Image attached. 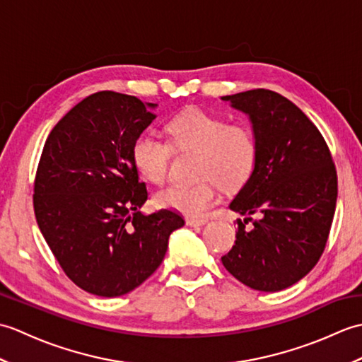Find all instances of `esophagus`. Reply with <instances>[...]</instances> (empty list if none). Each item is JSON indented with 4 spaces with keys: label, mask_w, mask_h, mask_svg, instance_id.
Masks as SVG:
<instances>
[{
    "label": "esophagus",
    "mask_w": 362,
    "mask_h": 362,
    "mask_svg": "<svg viewBox=\"0 0 362 362\" xmlns=\"http://www.w3.org/2000/svg\"><path fill=\"white\" fill-rule=\"evenodd\" d=\"M209 219L205 218H187V226L189 227H199V226H205Z\"/></svg>",
    "instance_id": "obj_1"
}]
</instances>
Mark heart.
<instances>
[{
    "mask_svg": "<svg viewBox=\"0 0 362 362\" xmlns=\"http://www.w3.org/2000/svg\"><path fill=\"white\" fill-rule=\"evenodd\" d=\"M169 143L152 132H141L132 146V158L138 171L152 183L166 179L173 149L196 153L197 182L173 183L156 194L157 205L201 216L216 202L218 187L236 191L244 187L255 171L258 141L247 124L228 122L202 109H189L177 115L166 126Z\"/></svg>",
    "mask_w": 362,
    "mask_h": 362,
    "instance_id": "b5f03b06",
    "label": "heart"
}]
</instances>
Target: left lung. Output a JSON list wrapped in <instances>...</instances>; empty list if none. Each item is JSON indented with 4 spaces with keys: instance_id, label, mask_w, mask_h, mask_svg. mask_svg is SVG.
<instances>
[{
    "instance_id": "left-lung-1",
    "label": "left lung",
    "mask_w": 362,
    "mask_h": 362,
    "mask_svg": "<svg viewBox=\"0 0 362 362\" xmlns=\"http://www.w3.org/2000/svg\"><path fill=\"white\" fill-rule=\"evenodd\" d=\"M221 99L249 115L258 141L255 171L228 205L245 218L236 221V241L222 264L252 289H286L325 249L337 199L332 153L310 118L275 91L257 88ZM253 214L259 219L247 228Z\"/></svg>"
}]
</instances>
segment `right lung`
I'll return each mask as SVG.
<instances>
[{
	"mask_svg": "<svg viewBox=\"0 0 362 362\" xmlns=\"http://www.w3.org/2000/svg\"><path fill=\"white\" fill-rule=\"evenodd\" d=\"M157 104L98 91L76 104L46 138L34 182L38 228L74 284L119 297L161 264L185 221L173 210L143 214L148 189L132 158Z\"/></svg>",
	"mask_w": 362,
	"mask_h": 362,
	"instance_id": "add662e5",
	"label": "right lung"
}]
</instances>
